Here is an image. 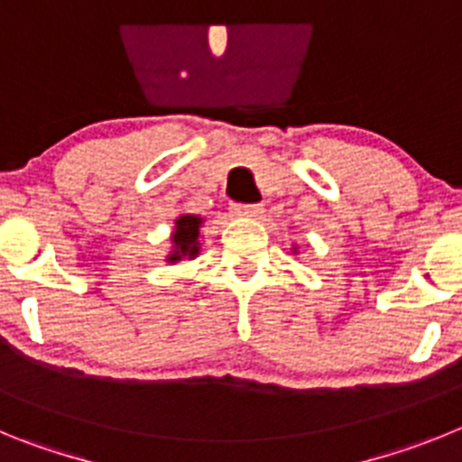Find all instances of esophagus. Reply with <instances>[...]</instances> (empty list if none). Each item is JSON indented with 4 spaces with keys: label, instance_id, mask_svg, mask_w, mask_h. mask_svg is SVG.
<instances>
[{
    "label": "esophagus",
    "instance_id": "esophagus-1",
    "mask_svg": "<svg viewBox=\"0 0 462 462\" xmlns=\"http://www.w3.org/2000/svg\"><path fill=\"white\" fill-rule=\"evenodd\" d=\"M264 211L262 205H232V214L244 216V218H257Z\"/></svg>",
    "mask_w": 462,
    "mask_h": 462
}]
</instances>
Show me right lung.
<instances>
[{"instance_id": "1", "label": "right lung", "mask_w": 462, "mask_h": 462, "mask_svg": "<svg viewBox=\"0 0 462 462\" xmlns=\"http://www.w3.org/2000/svg\"><path fill=\"white\" fill-rule=\"evenodd\" d=\"M200 216H180L177 218V226H174L172 244L174 251H170V262H177L181 257H195L200 253V244H198V236H200Z\"/></svg>"}]
</instances>
